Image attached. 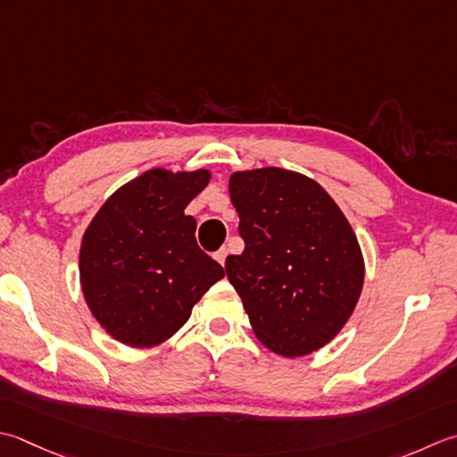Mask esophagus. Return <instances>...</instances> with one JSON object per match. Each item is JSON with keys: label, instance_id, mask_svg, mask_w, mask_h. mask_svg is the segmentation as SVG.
<instances>
[{"label": "esophagus", "instance_id": "obj_1", "mask_svg": "<svg viewBox=\"0 0 457 457\" xmlns=\"http://www.w3.org/2000/svg\"><path fill=\"white\" fill-rule=\"evenodd\" d=\"M213 257H216V262H218L220 265L226 263V257H228V247H221V249H218V252L213 253Z\"/></svg>", "mask_w": 457, "mask_h": 457}]
</instances>
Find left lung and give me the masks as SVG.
Masks as SVG:
<instances>
[{
  "label": "left lung",
  "mask_w": 457,
  "mask_h": 457,
  "mask_svg": "<svg viewBox=\"0 0 457 457\" xmlns=\"http://www.w3.org/2000/svg\"><path fill=\"white\" fill-rule=\"evenodd\" d=\"M241 255L229 283L255 337L285 359L311 354L341 333L359 303L364 257L337 202L312 178L275 166L229 176Z\"/></svg>",
  "instance_id": "1"
}]
</instances>
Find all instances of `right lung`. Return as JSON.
<instances>
[{
    "instance_id": "add662e5",
    "label": "right lung",
    "mask_w": 457,
    "mask_h": 457,
    "mask_svg": "<svg viewBox=\"0 0 457 457\" xmlns=\"http://www.w3.org/2000/svg\"><path fill=\"white\" fill-rule=\"evenodd\" d=\"M210 178L205 168L146 170L109 195L85 229L80 289L96 323L119 343H166L226 275L195 244V220L184 213Z\"/></svg>"
}]
</instances>
